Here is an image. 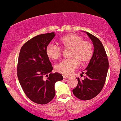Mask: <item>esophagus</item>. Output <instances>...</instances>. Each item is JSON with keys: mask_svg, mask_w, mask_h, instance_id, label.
<instances>
[{"mask_svg": "<svg viewBox=\"0 0 121 121\" xmlns=\"http://www.w3.org/2000/svg\"><path fill=\"white\" fill-rule=\"evenodd\" d=\"M63 77H64V79H68V78H69V76H65V75H64L63 76Z\"/></svg>", "mask_w": 121, "mask_h": 121, "instance_id": "obj_1", "label": "esophagus"}]
</instances>
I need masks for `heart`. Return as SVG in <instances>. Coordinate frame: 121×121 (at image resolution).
Segmentation results:
<instances>
[{
	"label": "heart",
	"mask_w": 121,
	"mask_h": 121,
	"mask_svg": "<svg viewBox=\"0 0 121 121\" xmlns=\"http://www.w3.org/2000/svg\"><path fill=\"white\" fill-rule=\"evenodd\" d=\"M59 43L64 49H70V59L64 60L55 67L56 70L63 74H70L78 68L79 62L82 64L88 63L92 58L93 48L92 44L76 34H70L63 36ZM46 54L52 60H57L60 57L62 50L56 45L50 43L45 50Z\"/></svg>",
	"instance_id": "obj_1"
}]
</instances>
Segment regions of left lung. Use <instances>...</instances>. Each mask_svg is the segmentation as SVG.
<instances>
[{
    "label": "left lung",
    "mask_w": 121,
    "mask_h": 121,
    "mask_svg": "<svg viewBox=\"0 0 121 121\" xmlns=\"http://www.w3.org/2000/svg\"><path fill=\"white\" fill-rule=\"evenodd\" d=\"M85 33L93 44V54L85 68V79L80 80L77 78L78 85L73 90L74 95L83 100L93 99L100 92L105 82L109 68L108 60L102 42L90 33ZM82 74L84 72L81 73V76Z\"/></svg>",
    "instance_id": "8db88e82"
}]
</instances>
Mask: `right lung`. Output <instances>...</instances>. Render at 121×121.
Listing matches in <instances>:
<instances>
[{
  "mask_svg": "<svg viewBox=\"0 0 121 121\" xmlns=\"http://www.w3.org/2000/svg\"><path fill=\"white\" fill-rule=\"evenodd\" d=\"M54 36V33L35 36L23 44L19 53L18 79L26 96L39 104H48L54 98L55 83L63 79L61 74L51 73L53 67L45 52Z\"/></svg>",
  "mask_w": 121,
  "mask_h": 121,
  "instance_id": "right-lung-1",
  "label": "right lung"
}]
</instances>
